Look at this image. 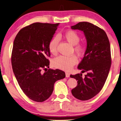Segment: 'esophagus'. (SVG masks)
<instances>
[{
	"instance_id": "obj_1",
	"label": "esophagus",
	"mask_w": 121,
	"mask_h": 121,
	"mask_svg": "<svg viewBox=\"0 0 121 121\" xmlns=\"http://www.w3.org/2000/svg\"><path fill=\"white\" fill-rule=\"evenodd\" d=\"M65 74H66V77H69L70 76V74L68 73L67 72H66Z\"/></svg>"
}]
</instances>
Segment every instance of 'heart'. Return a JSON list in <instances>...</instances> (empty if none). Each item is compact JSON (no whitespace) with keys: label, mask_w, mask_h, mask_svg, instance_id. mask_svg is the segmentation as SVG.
Here are the masks:
<instances>
[{"label":"heart","mask_w":121,"mask_h":121,"mask_svg":"<svg viewBox=\"0 0 121 121\" xmlns=\"http://www.w3.org/2000/svg\"><path fill=\"white\" fill-rule=\"evenodd\" d=\"M63 37L68 43L75 45L74 49L76 53L81 55L83 53L84 47L83 45L78 44L80 40V37L76 31L74 30H68L63 34ZM58 38L55 37L50 41L48 44V49L50 53L56 54L57 53V46L58 44ZM77 62L76 56L73 55L69 57L65 56H59L55 58L52 61L53 66L61 70L69 71Z\"/></svg>","instance_id":"heart-1"}]
</instances>
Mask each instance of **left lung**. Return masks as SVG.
I'll return each mask as SVG.
<instances>
[{
  "instance_id": "8db88e82",
  "label": "left lung",
  "mask_w": 121,
  "mask_h": 121,
  "mask_svg": "<svg viewBox=\"0 0 121 121\" xmlns=\"http://www.w3.org/2000/svg\"><path fill=\"white\" fill-rule=\"evenodd\" d=\"M71 28L83 31L87 43L84 57L77 67L87 74L84 77L82 73L70 75L77 81L72 93L76 99L86 101L101 91L108 78L111 65L110 44L104 30L90 22H78Z\"/></svg>"
}]
</instances>
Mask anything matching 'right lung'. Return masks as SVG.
Masks as SVG:
<instances>
[{
	"mask_svg": "<svg viewBox=\"0 0 121 121\" xmlns=\"http://www.w3.org/2000/svg\"><path fill=\"white\" fill-rule=\"evenodd\" d=\"M59 24L33 23L22 28L13 42V72L25 94L35 102L46 101L53 92L55 83L65 77L62 70L47 68V57L51 56L48 44Z\"/></svg>",
	"mask_w": 121,
	"mask_h": 121,
	"instance_id": "add662e5",
	"label": "right lung"
}]
</instances>
